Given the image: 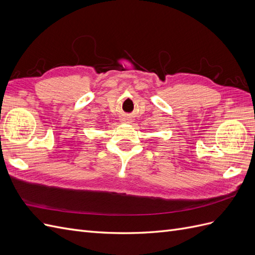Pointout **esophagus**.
<instances>
[{
	"instance_id": "1",
	"label": "esophagus",
	"mask_w": 255,
	"mask_h": 255,
	"mask_svg": "<svg viewBox=\"0 0 255 255\" xmlns=\"http://www.w3.org/2000/svg\"><path fill=\"white\" fill-rule=\"evenodd\" d=\"M122 120H123V122H126V123H129V122H132V119H130V118H128V117H126V118H123Z\"/></svg>"
}]
</instances>
